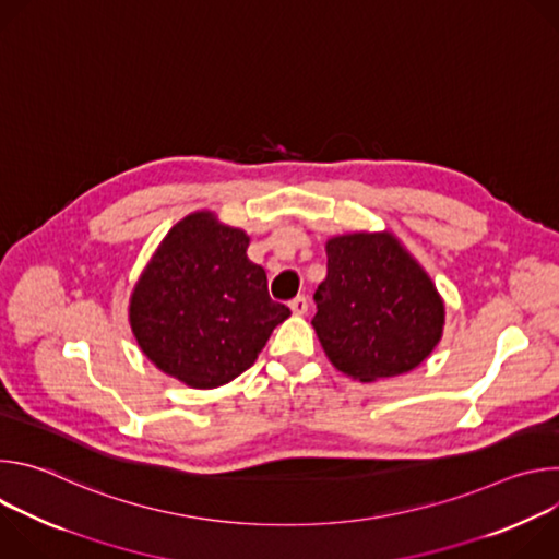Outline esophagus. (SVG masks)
I'll return each mask as SVG.
<instances>
[{"label": "esophagus", "instance_id": "obj_1", "mask_svg": "<svg viewBox=\"0 0 559 559\" xmlns=\"http://www.w3.org/2000/svg\"><path fill=\"white\" fill-rule=\"evenodd\" d=\"M307 307H309V302H307L305 296H296L294 300H289V309H292L296 316L307 313Z\"/></svg>", "mask_w": 559, "mask_h": 559}]
</instances>
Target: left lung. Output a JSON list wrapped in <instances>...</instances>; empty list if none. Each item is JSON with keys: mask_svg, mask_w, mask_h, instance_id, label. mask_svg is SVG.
<instances>
[{"mask_svg": "<svg viewBox=\"0 0 559 559\" xmlns=\"http://www.w3.org/2000/svg\"><path fill=\"white\" fill-rule=\"evenodd\" d=\"M311 325L330 362L360 382L416 369L440 343L444 302L391 231L334 236Z\"/></svg>", "mask_w": 559, "mask_h": 559, "instance_id": "obj_1", "label": "left lung"}]
</instances>
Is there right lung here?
<instances>
[{"label": "right lung", "instance_id": "obj_1", "mask_svg": "<svg viewBox=\"0 0 559 559\" xmlns=\"http://www.w3.org/2000/svg\"><path fill=\"white\" fill-rule=\"evenodd\" d=\"M250 236L214 212L179 221L130 296L141 352L192 389L221 386L254 365L289 307L270 298L265 270L248 259Z\"/></svg>", "mask_w": 559, "mask_h": 559}]
</instances>
